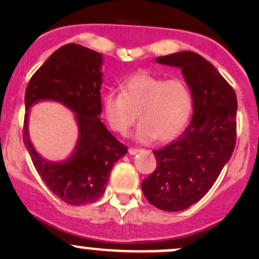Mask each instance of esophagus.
<instances>
[{
	"instance_id": "1",
	"label": "esophagus",
	"mask_w": 259,
	"mask_h": 259,
	"mask_svg": "<svg viewBox=\"0 0 259 259\" xmlns=\"http://www.w3.org/2000/svg\"><path fill=\"white\" fill-rule=\"evenodd\" d=\"M139 149H135V148H130L129 149V154H130V155H135V154H138V153H139Z\"/></svg>"
}]
</instances>
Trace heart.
I'll list each match as a JSON object with an SVG mask.
<instances>
[{
	"label": "heart",
	"mask_w": 259,
	"mask_h": 259,
	"mask_svg": "<svg viewBox=\"0 0 259 259\" xmlns=\"http://www.w3.org/2000/svg\"><path fill=\"white\" fill-rule=\"evenodd\" d=\"M103 108L109 126L117 134H126L139 117L142 122L135 139L166 143L176 139L187 126L193 111V98L184 81L139 72L122 82L121 94H106Z\"/></svg>",
	"instance_id": "obj_1"
}]
</instances>
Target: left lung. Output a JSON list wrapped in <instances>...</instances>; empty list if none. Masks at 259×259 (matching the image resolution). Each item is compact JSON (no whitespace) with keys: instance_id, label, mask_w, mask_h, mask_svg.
Here are the masks:
<instances>
[{"instance_id":"1","label":"left lung","mask_w":259,"mask_h":259,"mask_svg":"<svg viewBox=\"0 0 259 259\" xmlns=\"http://www.w3.org/2000/svg\"><path fill=\"white\" fill-rule=\"evenodd\" d=\"M155 62L179 67L193 98L185 132L154 151L156 169L142 183L150 204L179 211L202 199L213 187L236 145L237 96L215 67L200 55L180 51Z\"/></svg>"}]
</instances>
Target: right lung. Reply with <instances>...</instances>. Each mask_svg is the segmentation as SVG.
<instances>
[{
    "label": "right lung",
    "instance_id": "1",
    "mask_svg": "<svg viewBox=\"0 0 259 259\" xmlns=\"http://www.w3.org/2000/svg\"><path fill=\"white\" fill-rule=\"evenodd\" d=\"M103 60L94 50L69 44L46 60L26 89L23 143L41 179L70 205L96 202L105 192L115 163L127 153L100 119ZM41 101H56L75 114L79 137L72 155L64 161L42 158L30 143L29 108Z\"/></svg>",
    "mask_w": 259,
    "mask_h": 259
}]
</instances>
